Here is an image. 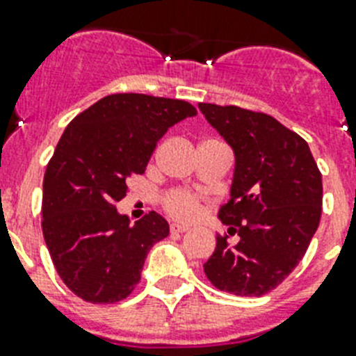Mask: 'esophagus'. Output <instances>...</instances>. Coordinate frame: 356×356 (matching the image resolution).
Returning <instances> with one entry per match:
<instances>
[{
	"label": "esophagus",
	"mask_w": 356,
	"mask_h": 356,
	"mask_svg": "<svg viewBox=\"0 0 356 356\" xmlns=\"http://www.w3.org/2000/svg\"><path fill=\"white\" fill-rule=\"evenodd\" d=\"M170 230H172L173 234H183V232H186V230H188V227H184V225H177V223H173L172 227H170Z\"/></svg>",
	"instance_id": "esophagus-1"
}]
</instances>
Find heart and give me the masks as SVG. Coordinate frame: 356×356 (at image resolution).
Here are the masks:
<instances>
[{
  "label": "heart",
  "mask_w": 356,
  "mask_h": 356,
  "mask_svg": "<svg viewBox=\"0 0 356 356\" xmlns=\"http://www.w3.org/2000/svg\"><path fill=\"white\" fill-rule=\"evenodd\" d=\"M164 208L172 218L179 219V221H190L201 210V201L192 192L172 190L164 195Z\"/></svg>",
  "instance_id": "obj_1"
}]
</instances>
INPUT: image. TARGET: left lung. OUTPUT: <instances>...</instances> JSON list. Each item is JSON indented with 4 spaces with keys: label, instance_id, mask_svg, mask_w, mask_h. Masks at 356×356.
<instances>
[{
    "label": "left lung",
    "instance_id": "8db88e82",
    "mask_svg": "<svg viewBox=\"0 0 356 356\" xmlns=\"http://www.w3.org/2000/svg\"><path fill=\"white\" fill-rule=\"evenodd\" d=\"M210 126L234 149L230 201L218 218L238 234L216 238L204 263L213 287L236 296H263L302 261L322 216V173L309 144L265 113L199 104Z\"/></svg>",
    "mask_w": 356,
    "mask_h": 356
}]
</instances>
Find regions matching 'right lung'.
Returning a JSON list of instances; mask_svg holds the SVG:
<instances>
[{
  "instance_id": "right-lung-1",
  "label": "right lung",
  "mask_w": 356,
  "mask_h": 356,
  "mask_svg": "<svg viewBox=\"0 0 356 356\" xmlns=\"http://www.w3.org/2000/svg\"><path fill=\"white\" fill-rule=\"evenodd\" d=\"M195 115L184 100L118 93L69 122L43 177L42 230L56 273L78 298L115 303L137 287L168 221L149 212L131 225L115 204L168 128Z\"/></svg>"
}]
</instances>
